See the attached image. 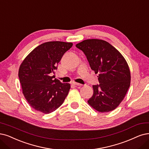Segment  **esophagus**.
<instances>
[{"label": "esophagus", "instance_id": "1", "mask_svg": "<svg viewBox=\"0 0 149 149\" xmlns=\"http://www.w3.org/2000/svg\"><path fill=\"white\" fill-rule=\"evenodd\" d=\"M73 85H76V86H81L82 85L80 84H79V83H77V82H73Z\"/></svg>", "mask_w": 149, "mask_h": 149}]
</instances>
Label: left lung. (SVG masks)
<instances>
[{"instance_id": "1", "label": "left lung", "mask_w": 149, "mask_h": 149, "mask_svg": "<svg viewBox=\"0 0 149 149\" xmlns=\"http://www.w3.org/2000/svg\"><path fill=\"white\" fill-rule=\"evenodd\" d=\"M86 55L100 85H93V95L89 105L100 112L116 109L123 100L130 86L131 74L126 59L107 42L87 39L76 45Z\"/></svg>"}]
</instances>
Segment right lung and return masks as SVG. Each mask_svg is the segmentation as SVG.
Returning <instances> with one entry per match:
<instances>
[{
  "label": "right lung",
  "mask_w": 149,
  "mask_h": 149,
  "mask_svg": "<svg viewBox=\"0 0 149 149\" xmlns=\"http://www.w3.org/2000/svg\"><path fill=\"white\" fill-rule=\"evenodd\" d=\"M71 42L53 41L35 48L21 63L18 77L23 95L37 111L49 113L62 105L70 85L54 79V70Z\"/></svg>",
  "instance_id": "1"
}]
</instances>
